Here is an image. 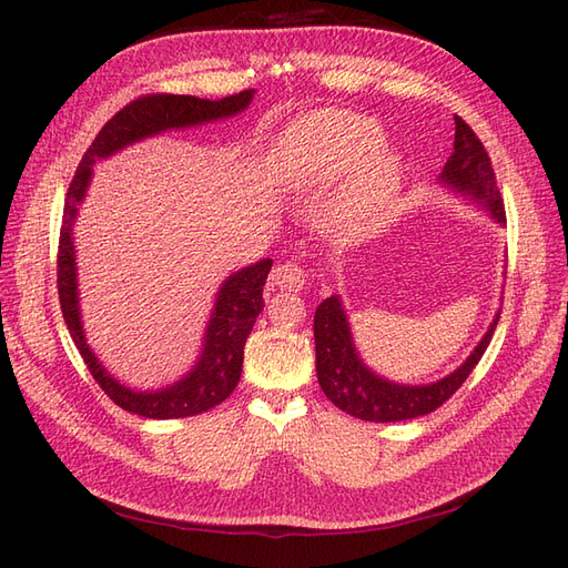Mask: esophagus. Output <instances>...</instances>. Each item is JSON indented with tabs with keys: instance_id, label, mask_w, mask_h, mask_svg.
I'll return each instance as SVG.
<instances>
[{
	"instance_id": "obj_1",
	"label": "esophagus",
	"mask_w": 568,
	"mask_h": 568,
	"mask_svg": "<svg viewBox=\"0 0 568 568\" xmlns=\"http://www.w3.org/2000/svg\"><path fill=\"white\" fill-rule=\"evenodd\" d=\"M270 284L282 291H301L305 284V270L296 263H282L270 272Z\"/></svg>"
}]
</instances>
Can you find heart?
Segmentation results:
<instances>
[{"mask_svg": "<svg viewBox=\"0 0 568 568\" xmlns=\"http://www.w3.org/2000/svg\"><path fill=\"white\" fill-rule=\"evenodd\" d=\"M382 128L351 111H315L294 120L272 151V175L284 192L322 194L352 175L329 209V227L341 239L374 230L400 186V156L379 149Z\"/></svg>", "mask_w": 568, "mask_h": 568, "instance_id": "1", "label": "heart"}]
</instances>
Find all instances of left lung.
I'll use <instances>...</instances> for the list:
<instances>
[{
	"label": "left lung",
	"instance_id": "obj_1",
	"mask_svg": "<svg viewBox=\"0 0 568 568\" xmlns=\"http://www.w3.org/2000/svg\"><path fill=\"white\" fill-rule=\"evenodd\" d=\"M438 184L486 211L497 225H505V205L497 192V182L488 153L474 130L455 115V144L445 161ZM500 320V307L486 334L464 363L450 374L428 384H400L374 372L359 355L351 320L341 294L324 298L315 311V365L317 382L338 409L365 422H405L428 415L440 407L450 395L467 382L471 369L486 353L493 332Z\"/></svg>",
	"mask_w": 568,
	"mask_h": 568
}]
</instances>
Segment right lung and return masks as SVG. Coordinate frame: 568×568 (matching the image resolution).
Instances as JSON below:
<instances>
[{
	"label": "right lung",
	"instance_id": "obj_1",
	"mask_svg": "<svg viewBox=\"0 0 568 568\" xmlns=\"http://www.w3.org/2000/svg\"><path fill=\"white\" fill-rule=\"evenodd\" d=\"M255 90L239 92L220 101H209L184 94H153L136 99L123 111H118L109 123L101 128L97 140L84 153L75 178L71 182L63 209V227L59 242V298L68 332L90 367L92 376L104 388L109 398L123 409L144 419H180L209 412L220 405L242 379L244 346L253 329L257 315L263 313V286L270 274L272 261L261 257L257 263L239 267L222 280L215 291L209 322L201 336V348L180 379L159 388H134L113 376L101 363L84 332L82 307H80V274L75 251V222L80 205L90 192L94 178V165L106 161L132 144H140L151 136L165 132L192 130L201 125L220 123L239 113H244Z\"/></svg>",
	"mask_w": 568,
	"mask_h": 568
}]
</instances>
